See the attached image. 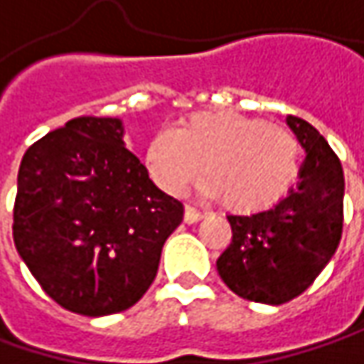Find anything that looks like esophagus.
Segmentation results:
<instances>
[{"label":"esophagus","instance_id":"obj_1","mask_svg":"<svg viewBox=\"0 0 364 364\" xmlns=\"http://www.w3.org/2000/svg\"><path fill=\"white\" fill-rule=\"evenodd\" d=\"M198 219H203V213L196 209V207L186 205V209H184V221H186V223H196Z\"/></svg>","mask_w":364,"mask_h":364}]
</instances>
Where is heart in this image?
<instances>
[{
  "label": "heart",
  "mask_w": 364,
  "mask_h": 364,
  "mask_svg": "<svg viewBox=\"0 0 364 364\" xmlns=\"http://www.w3.org/2000/svg\"><path fill=\"white\" fill-rule=\"evenodd\" d=\"M147 168L161 191L184 192L200 168L205 191L225 207L252 213L281 200L301 172V141L289 127L228 110L194 112L178 131L161 129L147 145Z\"/></svg>",
  "instance_id": "b5f03b06"
}]
</instances>
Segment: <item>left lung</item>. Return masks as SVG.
Instances as JSON below:
<instances>
[{
    "instance_id": "1",
    "label": "left lung",
    "mask_w": 364,
    "mask_h": 364,
    "mask_svg": "<svg viewBox=\"0 0 364 364\" xmlns=\"http://www.w3.org/2000/svg\"><path fill=\"white\" fill-rule=\"evenodd\" d=\"M307 157L295 188L270 209L229 215L231 244L217 270L229 289L254 303L299 297L334 256L344 225L342 164L316 127L287 119Z\"/></svg>"
}]
</instances>
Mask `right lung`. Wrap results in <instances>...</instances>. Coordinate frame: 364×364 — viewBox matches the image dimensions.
Wrapping results in <instances>:
<instances>
[{
	"label": "right lung",
	"mask_w": 364,
	"mask_h": 364,
	"mask_svg": "<svg viewBox=\"0 0 364 364\" xmlns=\"http://www.w3.org/2000/svg\"><path fill=\"white\" fill-rule=\"evenodd\" d=\"M182 215L124 147L119 119L77 117L22 157L14 244L50 299L98 318L145 295Z\"/></svg>",
	"instance_id": "add662e5"
}]
</instances>
